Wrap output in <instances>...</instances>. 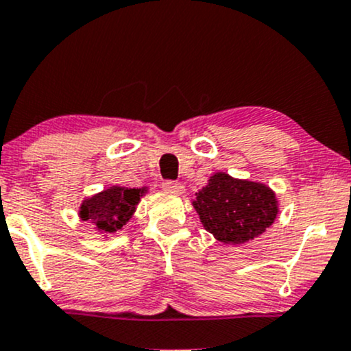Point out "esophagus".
<instances>
[{
	"instance_id": "34e87169",
	"label": "esophagus",
	"mask_w": 351,
	"mask_h": 351,
	"mask_svg": "<svg viewBox=\"0 0 351 351\" xmlns=\"http://www.w3.org/2000/svg\"><path fill=\"white\" fill-rule=\"evenodd\" d=\"M162 188L165 189V191L176 193V195H181V193L184 191V186H183V184L178 183V181H171V180H167V181H163Z\"/></svg>"
}]
</instances>
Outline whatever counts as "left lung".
<instances>
[{
    "mask_svg": "<svg viewBox=\"0 0 351 351\" xmlns=\"http://www.w3.org/2000/svg\"><path fill=\"white\" fill-rule=\"evenodd\" d=\"M201 224L224 244H244L261 236L279 213L276 193L267 184L237 180L217 171L193 201Z\"/></svg>",
    "mask_w": 351,
    "mask_h": 351,
    "instance_id": "left-lung-1",
    "label": "left lung"
}]
</instances>
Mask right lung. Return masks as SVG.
<instances>
[{
    "label": "right lung",
    "mask_w": 351,
    "mask_h": 351,
    "mask_svg": "<svg viewBox=\"0 0 351 351\" xmlns=\"http://www.w3.org/2000/svg\"><path fill=\"white\" fill-rule=\"evenodd\" d=\"M147 191V186L125 188L119 184L110 186L84 199L79 208V217L94 224V229H97L99 232L112 234L130 221L140 198Z\"/></svg>",
    "instance_id": "1"
}]
</instances>
